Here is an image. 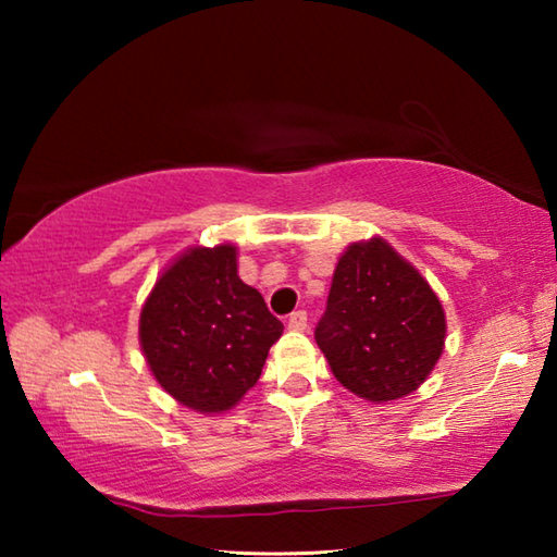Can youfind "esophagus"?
I'll return each mask as SVG.
<instances>
[{"instance_id": "1", "label": "esophagus", "mask_w": 557, "mask_h": 557, "mask_svg": "<svg viewBox=\"0 0 557 557\" xmlns=\"http://www.w3.org/2000/svg\"><path fill=\"white\" fill-rule=\"evenodd\" d=\"M287 326L292 329V332H305V329H307V312H301V309H299V312H292Z\"/></svg>"}]
</instances>
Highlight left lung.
<instances>
[{"label": "left lung", "instance_id": "left-lung-1", "mask_svg": "<svg viewBox=\"0 0 557 557\" xmlns=\"http://www.w3.org/2000/svg\"><path fill=\"white\" fill-rule=\"evenodd\" d=\"M445 336V309L420 270L381 235L348 245L314 332L346 391L369 403L405 398L428 381Z\"/></svg>", "mask_w": 557, "mask_h": 557}]
</instances>
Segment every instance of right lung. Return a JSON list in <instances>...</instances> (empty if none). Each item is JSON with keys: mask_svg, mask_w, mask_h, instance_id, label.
<instances>
[{"mask_svg": "<svg viewBox=\"0 0 557 557\" xmlns=\"http://www.w3.org/2000/svg\"><path fill=\"white\" fill-rule=\"evenodd\" d=\"M282 322L238 277V248L194 245L169 262L139 312V346L157 383L201 414L231 410L258 383Z\"/></svg>", "mask_w": 557, "mask_h": 557, "instance_id": "1", "label": "right lung"}]
</instances>
